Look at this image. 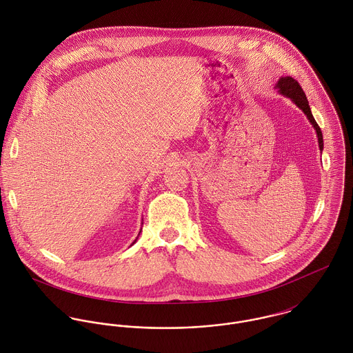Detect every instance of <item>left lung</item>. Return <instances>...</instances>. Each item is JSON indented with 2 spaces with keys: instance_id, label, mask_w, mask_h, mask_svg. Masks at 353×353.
<instances>
[{
  "instance_id": "left-lung-1",
  "label": "left lung",
  "mask_w": 353,
  "mask_h": 353,
  "mask_svg": "<svg viewBox=\"0 0 353 353\" xmlns=\"http://www.w3.org/2000/svg\"><path fill=\"white\" fill-rule=\"evenodd\" d=\"M279 94L284 95L285 98H290L291 101H294L303 112L304 115L307 117V119L310 121V123L312 125L314 130L316 132V137H318V145H319V150L322 151L323 150V137H322V132L318 126V123L315 122L312 114H311V108L308 105V101L305 98V94L303 92L302 87L299 85V83L296 80H294L292 77L290 76H285V77H280L279 81L276 83V87Z\"/></svg>"
}]
</instances>
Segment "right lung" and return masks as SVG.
<instances>
[{
  "instance_id": "add662e5",
  "label": "right lung",
  "mask_w": 353,
  "mask_h": 353,
  "mask_svg": "<svg viewBox=\"0 0 353 353\" xmlns=\"http://www.w3.org/2000/svg\"><path fill=\"white\" fill-rule=\"evenodd\" d=\"M140 232H141V231H140ZM140 232H139V235H140ZM137 239H139V236H137V238H136V241H137ZM136 241H134V242H133V243H132V245H134V243H136ZM132 245H130V246H132Z\"/></svg>"
}]
</instances>
